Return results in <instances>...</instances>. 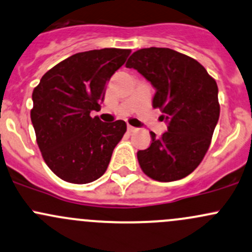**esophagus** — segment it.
Returning <instances> with one entry per match:
<instances>
[{
	"instance_id": "1",
	"label": "esophagus",
	"mask_w": 252,
	"mask_h": 252,
	"mask_svg": "<svg viewBox=\"0 0 252 252\" xmlns=\"http://www.w3.org/2000/svg\"><path fill=\"white\" fill-rule=\"evenodd\" d=\"M128 131L129 133H133V131H136V128H134V126H128Z\"/></svg>"
}]
</instances>
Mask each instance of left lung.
Listing matches in <instances>:
<instances>
[{
  "label": "left lung",
  "instance_id": "left-lung-1",
  "mask_svg": "<svg viewBox=\"0 0 252 252\" xmlns=\"http://www.w3.org/2000/svg\"><path fill=\"white\" fill-rule=\"evenodd\" d=\"M156 88L152 105L160 108L168 131L151 133V145L137 152L142 171L151 179H184L200 164L220 117L216 81L193 58L169 48L139 49L126 63Z\"/></svg>",
  "mask_w": 252,
  "mask_h": 252
}]
</instances>
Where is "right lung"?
Returning <instances> with one entry per match:
<instances>
[{"label":"right lung","instance_id":"right-lung-1","mask_svg":"<svg viewBox=\"0 0 252 252\" xmlns=\"http://www.w3.org/2000/svg\"><path fill=\"white\" fill-rule=\"evenodd\" d=\"M130 52L104 48L73 54L47 71L33 89L31 122L37 145L63 181L89 184L107 169L126 124L104 123L91 112L100 110L106 83Z\"/></svg>","mask_w":252,"mask_h":252}]
</instances>
